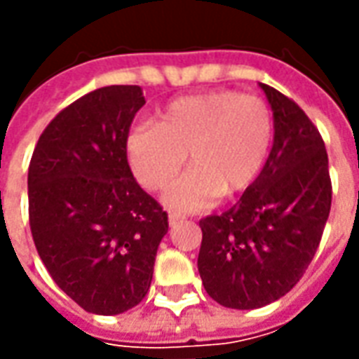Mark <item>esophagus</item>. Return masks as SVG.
I'll use <instances>...</instances> for the list:
<instances>
[{
    "label": "esophagus",
    "mask_w": 359,
    "mask_h": 359,
    "mask_svg": "<svg viewBox=\"0 0 359 359\" xmlns=\"http://www.w3.org/2000/svg\"><path fill=\"white\" fill-rule=\"evenodd\" d=\"M182 219H184V215H180V213H171V215H169V225L175 226L177 223H180Z\"/></svg>",
    "instance_id": "34e87169"
}]
</instances>
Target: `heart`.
I'll return each mask as SVG.
<instances>
[{"instance_id":"1","label":"heart","mask_w":359,"mask_h":359,"mask_svg":"<svg viewBox=\"0 0 359 359\" xmlns=\"http://www.w3.org/2000/svg\"><path fill=\"white\" fill-rule=\"evenodd\" d=\"M275 138V118L257 95L213 90L167 103L157 125L140 123L126 134V156L142 187H171L186 154L193 169L165 196L179 211L210 208L219 196L248 190L265 169Z\"/></svg>"}]
</instances>
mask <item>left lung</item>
Masks as SVG:
<instances>
[{
  "mask_svg": "<svg viewBox=\"0 0 359 359\" xmlns=\"http://www.w3.org/2000/svg\"><path fill=\"white\" fill-rule=\"evenodd\" d=\"M262 88L275 118L265 169L236 205L200 221L203 288L233 309L264 308L290 292L316 256L331 211L321 134L298 103Z\"/></svg>",
  "mask_w": 359,
  "mask_h": 359,
  "instance_id": "1",
  "label": "left lung"
}]
</instances>
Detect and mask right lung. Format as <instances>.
<instances>
[{"label": "right lung", "mask_w": 359, "mask_h": 359, "mask_svg": "<svg viewBox=\"0 0 359 359\" xmlns=\"http://www.w3.org/2000/svg\"><path fill=\"white\" fill-rule=\"evenodd\" d=\"M140 86H103L43 128L28 165V219L51 278L82 309L117 316L148 294L167 211L140 188L126 134Z\"/></svg>", "instance_id": "right-lung-1"}]
</instances>
